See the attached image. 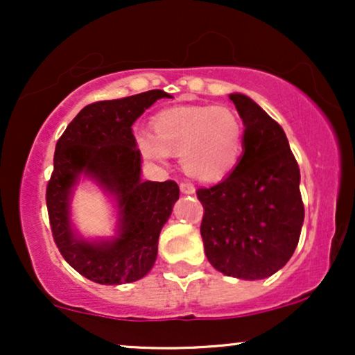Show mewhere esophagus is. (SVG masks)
I'll list each match as a JSON object with an SVG mask.
<instances>
[{"label": "esophagus", "instance_id": "esophagus-1", "mask_svg": "<svg viewBox=\"0 0 355 355\" xmlns=\"http://www.w3.org/2000/svg\"><path fill=\"white\" fill-rule=\"evenodd\" d=\"M180 190H182V193H185V195L195 193V187L191 185V183H189V182H182L180 183Z\"/></svg>", "mask_w": 355, "mask_h": 355}]
</instances>
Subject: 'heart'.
<instances>
[{
	"label": "heart",
	"mask_w": 355,
	"mask_h": 355,
	"mask_svg": "<svg viewBox=\"0 0 355 355\" xmlns=\"http://www.w3.org/2000/svg\"><path fill=\"white\" fill-rule=\"evenodd\" d=\"M152 132L138 137L141 153L155 162L178 155L182 168L195 180H223L242 158L243 123L227 107L182 105L162 110L152 120Z\"/></svg>",
	"instance_id": "heart-1"
}]
</instances>
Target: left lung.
I'll list each match as a JSON object with an SVG mask.
<instances>
[{"label": "left lung", "mask_w": 355, "mask_h": 355, "mask_svg": "<svg viewBox=\"0 0 355 355\" xmlns=\"http://www.w3.org/2000/svg\"><path fill=\"white\" fill-rule=\"evenodd\" d=\"M243 126V155L225 180L198 189L200 234L223 275L267 279L288 262L304 223L300 170L282 126L254 100L232 93Z\"/></svg>", "instance_id": "obj_1"}]
</instances>
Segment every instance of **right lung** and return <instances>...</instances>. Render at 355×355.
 Here are the masks:
<instances>
[{"instance_id":"add662e5","label":"right lung","mask_w":355,"mask_h":355,"mask_svg":"<svg viewBox=\"0 0 355 355\" xmlns=\"http://www.w3.org/2000/svg\"><path fill=\"white\" fill-rule=\"evenodd\" d=\"M160 98L172 96L150 89L88 105L56 144L46 189L53 239L63 259L96 284H130L152 270L160 232L180 195L172 180H141V153L132 125ZM81 178L93 180L116 200L113 238L88 241L72 227L71 197Z\"/></svg>"}]
</instances>
